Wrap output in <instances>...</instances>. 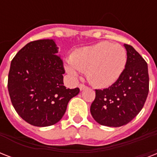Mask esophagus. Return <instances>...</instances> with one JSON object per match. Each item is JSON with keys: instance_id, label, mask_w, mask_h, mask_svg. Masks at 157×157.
<instances>
[{"instance_id": "obj_1", "label": "esophagus", "mask_w": 157, "mask_h": 157, "mask_svg": "<svg viewBox=\"0 0 157 157\" xmlns=\"http://www.w3.org/2000/svg\"><path fill=\"white\" fill-rule=\"evenodd\" d=\"M79 88H80L81 90H86V89L87 88V86H86V85H84V84H80V85H79Z\"/></svg>"}]
</instances>
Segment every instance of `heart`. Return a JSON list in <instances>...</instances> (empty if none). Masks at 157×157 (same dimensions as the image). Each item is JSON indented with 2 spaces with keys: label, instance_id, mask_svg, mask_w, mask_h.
<instances>
[{
  "label": "heart",
  "instance_id": "obj_1",
  "mask_svg": "<svg viewBox=\"0 0 157 157\" xmlns=\"http://www.w3.org/2000/svg\"><path fill=\"white\" fill-rule=\"evenodd\" d=\"M126 61V51L123 46L101 41L74 50L65 68L74 77L78 76L79 71H86L87 79L92 85L107 87L121 76Z\"/></svg>",
  "mask_w": 157,
  "mask_h": 157
}]
</instances>
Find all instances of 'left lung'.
<instances>
[{
	"mask_svg": "<svg viewBox=\"0 0 157 157\" xmlns=\"http://www.w3.org/2000/svg\"><path fill=\"white\" fill-rule=\"evenodd\" d=\"M127 61L124 71L114 84L95 90L90 106L92 117L98 124L120 127L128 124L139 114L149 91L147 63L132 47L124 44Z\"/></svg>",
	"mask_w": 157,
	"mask_h": 157,
	"instance_id": "obj_1",
	"label": "left lung"
}]
</instances>
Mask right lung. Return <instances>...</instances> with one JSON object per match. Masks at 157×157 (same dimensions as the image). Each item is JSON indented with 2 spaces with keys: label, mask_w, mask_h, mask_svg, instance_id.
<instances>
[{
  "label": "right lung",
  "mask_w": 157,
  "mask_h": 157,
  "mask_svg": "<svg viewBox=\"0 0 157 157\" xmlns=\"http://www.w3.org/2000/svg\"><path fill=\"white\" fill-rule=\"evenodd\" d=\"M54 40L31 41L10 63L8 90L11 103L22 119L32 125L45 127L63 117L67 103L80 89L63 86L65 70Z\"/></svg>",
  "instance_id": "right-lung-1"
}]
</instances>
